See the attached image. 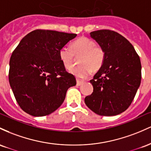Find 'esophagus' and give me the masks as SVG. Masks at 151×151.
<instances>
[{
    "label": "esophagus",
    "instance_id": "1",
    "mask_svg": "<svg viewBox=\"0 0 151 151\" xmlns=\"http://www.w3.org/2000/svg\"><path fill=\"white\" fill-rule=\"evenodd\" d=\"M83 83V81L77 79V86H81V85H82Z\"/></svg>",
    "mask_w": 151,
    "mask_h": 151
}]
</instances>
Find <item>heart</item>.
<instances>
[{"label":"heart","instance_id":"1","mask_svg":"<svg viewBox=\"0 0 151 151\" xmlns=\"http://www.w3.org/2000/svg\"><path fill=\"white\" fill-rule=\"evenodd\" d=\"M74 55L78 56V66L70 72L79 78H86L93 71L101 68L106 59V51L101 45L87 37H80L70 43V48L63 47L59 50V57L67 69L74 65Z\"/></svg>","mask_w":151,"mask_h":151}]
</instances>
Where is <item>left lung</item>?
I'll use <instances>...</instances> for the list:
<instances>
[{
    "mask_svg": "<svg viewBox=\"0 0 151 151\" xmlns=\"http://www.w3.org/2000/svg\"><path fill=\"white\" fill-rule=\"evenodd\" d=\"M106 51L101 68L90 81L93 86L85 98L86 106L100 116H116L130 106L141 81V63L132 44L117 32L99 30L90 33Z\"/></svg>",
    "mask_w": 151,
    "mask_h": 151,
    "instance_id": "1",
    "label": "left lung"
}]
</instances>
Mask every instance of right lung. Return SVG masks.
<instances>
[{
    "mask_svg": "<svg viewBox=\"0 0 151 151\" xmlns=\"http://www.w3.org/2000/svg\"><path fill=\"white\" fill-rule=\"evenodd\" d=\"M75 33L37 29L27 34L10 59L8 78L17 103L33 116L50 114L61 106L67 90L76 85L59 50Z\"/></svg>",
    "mask_w": 151,
    "mask_h": 151,
    "instance_id": "add662e5",
    "label": "right lung"
}]
</instances>
